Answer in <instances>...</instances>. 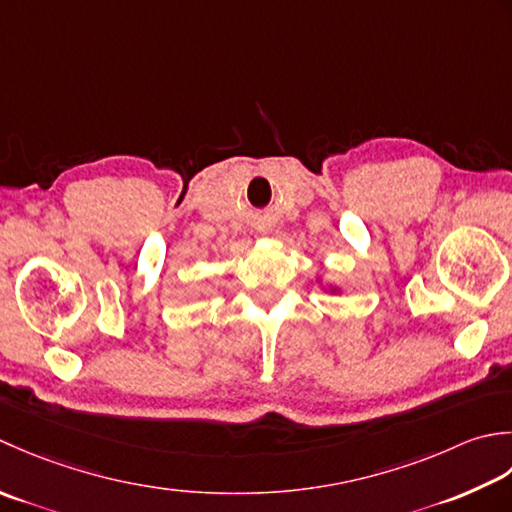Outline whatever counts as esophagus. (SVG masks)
<instances>
[{
  "mask_svg": "<svg viewBox=\"0 0 512 512\" xmlns=\"http://www.w3.org/2000/svg\"><path fill=\"white\" fill-rule=\"evenodd\" d=\"M267 229H269L267 225H260V227H258V232H260V234H267Z\"/></svg>",
  "mask_w": 512,
  "mask_h": 512,
  "instance_id": "esophagus-1",
  "label": "esophagus"
}]
</instances>
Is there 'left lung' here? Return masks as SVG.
Segmentation results:
<instances>
[{
    "instance_id": "1",
    "label": "left lung",
    "mask_w": 512,
    "mask_h": 512,
    "mask_svg": "<svg viewBox=\"0 0 512 512\" xmlns=\"http://www.w3.org/2000/svg\"><path fill=\"white\" fill-rule=\"evenodd\" d=\"M316 283L320 285V289H322V291H327V294H331V296H338V294H342V287H338V285H331V283H322V278H320V276L316 278Z\"/></svg>"
}]
</instances>
